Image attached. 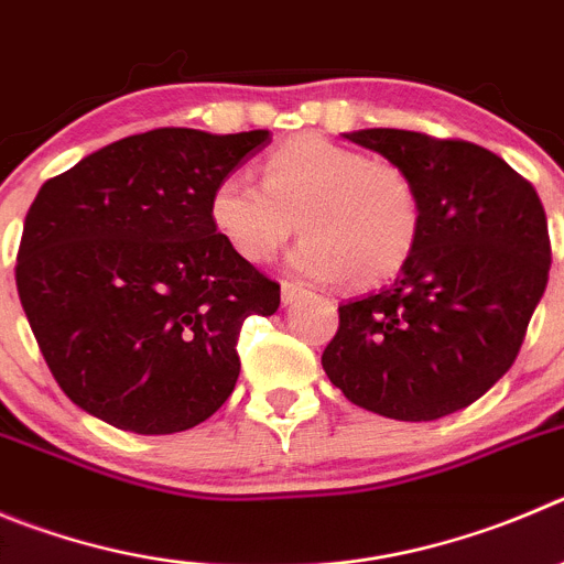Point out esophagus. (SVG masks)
Returning a JSON list of instances; mask_svg holds the SVG:
<instances>
[{
	"instance_id": "34e87169",
	"label": "esophagus",
	"mask_w": 564,
	"mask_h": 564,
	"mask_svg": "<svg viewBox=\"0 0 564 564\" xmlns=\"http://www.w3.org/2000/svg\"><path fill=\"white\" fill-rule=\"evenodd\" d=\"M303 294H306V289L297 286V283H292V281L281 283V300L286 303V306H289V303H294V300L303 297Z\"/></svg>"
}]
</instances>
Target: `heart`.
Here are the masks:
<instances>
[{"label":"heart","instance_id":"1","mask_svg":"<svg viewBox=\"0 0 564 564\" xmlns=\"http://www.w3.org/2000/svg\"><path fill=\"white\" fill-rule=\"evenodd\" d=\"M210 223L245 261H270L297 230L292 267L314 281L376 286L412 261L423 197L403 166L300 133L264 158L261 183L230 172L210 194Z\"/></svg>","mask_w":564,"mask_h":564}]
</instances>
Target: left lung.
Instances as JSON below:
<instances>
[{
    "label": "left lung",
    "mask_w": 564,
    "mask_h": 564,
    "mask_svg": "<svg viewBox=\"0 0 564 564\" xmlns=\"http://www.w3.org/2000/svg\"><path fill=\"white\" fill-rule=\"evenodd\" d=\"M414 177L423 234L392 286L339 306L323 370L347 401L406 423L478 401L520 354L551 270L534 186L462 139L372 128L347 133Z\"/></svg>",
    "instance_id": "8db88e82"
}]
</instances>
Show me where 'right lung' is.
<instances>
[{
    "label": "right lung",
    "mask_w": 564,
    "mask_h": 564,
    "mask_svg": "<svg viewBox=\"0 0 564 564\" xmlns=\"http://www.w3.org/2000/svg\"><path fill=\"white\" fill-rule=\"evenodd\" d=\"M270 130L158 128L83 158L41 186L15 286L57 387L133 434L208 420L239 378L236 341L281 286L210 223V194Z\"/></svg>",
    "instance_id": "right-lung-1"
}]
</instances>
